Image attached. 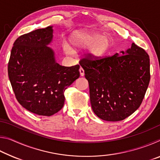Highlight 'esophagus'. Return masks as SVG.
Returning a JSON list of instances; mask_svg holds the SVG:
<instances>
[{"mask_svg":"<svg viewBox=\"0 0 160 160\" xmlns=\"http://www.w3.org/2000/svg\"><path fill=\"white\" fill-rule=\"evenodd\" d=\"M80 73L81 76H84L85 75V70H83L82 68H80Z\"/></svg>","mask_w":160,"mask_h":160,"instance_id":"1","label":"esophagus"}]
</instances>
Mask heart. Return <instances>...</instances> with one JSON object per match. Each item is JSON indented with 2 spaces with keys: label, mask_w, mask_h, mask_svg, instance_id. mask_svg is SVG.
<instances>
[{
  "label": "heart",
  "mask_w": 160,
  "mask_h": 160,
  "mask_svg": "<svg viewBox=\"0 0 160 160\" xmlns=\"http://www.w3.org/2000/svg\"><path fill=\"white\" fill-rule=\"evenodd\" d=\"M70 41L72 47L77 49L88 48V56L93 59L104 57L112 46V39L109 36L97 32H76L70 36ZM65 49L70 53L72 52V48L68 44H65Z\"/></svg>",
  "instance_id": "heart-1"
}]
</instances>
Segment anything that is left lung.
I'll return each instance as SVG.
<instances>
[{"label": "left lung", "mask_w": 160, "mask_h": 160, "mask_svg": "<svg viewBox=\"0 0 160 160\" xmlns=\"http://www.w3.org/2000/svg\"><path fill=\"white\" fill-rule=\"evenodd\" d=\"M80 64L89 82L92 109L99 118L122 121L138 109L150 80V58L143 48L132 43L125 52L100 59L87 56Z\"/></svg>", "instance_id": "1"}]
</instances>
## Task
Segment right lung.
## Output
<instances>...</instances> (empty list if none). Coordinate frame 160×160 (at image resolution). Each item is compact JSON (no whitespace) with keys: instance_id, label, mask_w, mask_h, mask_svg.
<instances>
[{"instance_id":"add662e5","label":"right lung","mask_w":160,"mask_h":160,"mask_svg":"<svg viewBox=\"0 0 160 160\" xmlns=\"http://www.w3.org/2000/svg\"><path fill=\"white\" fill-rule=\"evenodd\" d=\"M53 27L38 29L19 37L8 62V77L18 102L35 114L50 116L59 112L64 92L80 77V66H62L47 47Z\"/></svg>"}]
</instances>
